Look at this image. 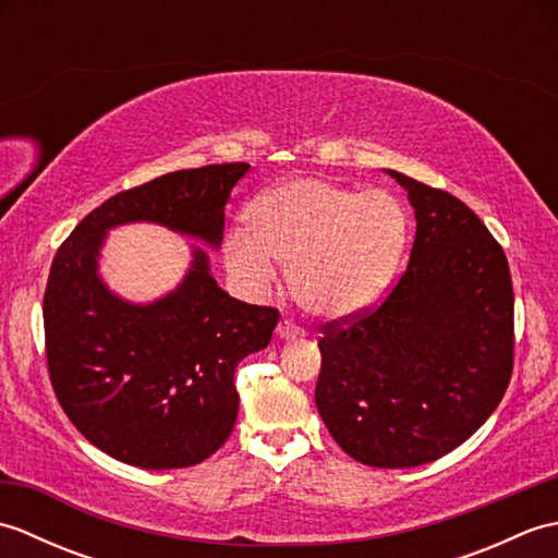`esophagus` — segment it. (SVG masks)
I'll return each mask as SVG.
<instances>
[{"label": "esophagus", "mask_w": 558, "mask_h": 558, "mask_svg": "<svg viewBox=\"0 0 558 558\" xmlns=\"http://www.w3.org/2000/svg\"><path fill=\"white\" fill-rule=\"evenodd\" d=\"M276 333H278L280 340H294V338L304 336V330H302L298 324H294V322H290V318H286V322L278 324Z\"/></svg>", "instance_id": "1"}]
</instances>
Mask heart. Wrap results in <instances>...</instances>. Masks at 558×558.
<instances>
[{"label": "heart", "instance_id": "obj_1", "mask_svg": "<svg viewBox=\"0 0 558 558\" xmlns=\"http://www.w3.org/2000/svg\"><path fill=\"white\" fill-rule=\"evenodd\" d=\"M410 218L388 192L292 180L260 194L230 232L225 260L246 290H266L280 260L294 298L324 318L357 314L384 298L408 246Z\"/></svg>", "mask_w": 558, "mask_h": 558}]
</instances>
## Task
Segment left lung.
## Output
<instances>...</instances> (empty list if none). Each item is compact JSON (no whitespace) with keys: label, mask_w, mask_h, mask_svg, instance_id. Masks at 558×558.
<instances>
[{"label":"left lung","mask_w":558,"mask_h":558,"mask_svg":"<svg viewBox=\"0 0 558 558\" xmlns=\"http://www.w3.org/2000/svg\"><path fill=\"white\" fill-rule=\"evenodd\" d=\"M417 220L386 300L322 326L316 408L372 468L450 453L499 405L513 374V282L501 244L460 198L386 170Z\"/></svg>","instance_id":"obj_1"}]
</instances>
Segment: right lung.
<instances>
[{
    "label": "right lung",
    "instance_id": "obj_1",
    "mask_svg": "<svg viewBox=\"0 0 558 558\" xmlns=\"http://www.w3.org/2000/svg\"><path fill=\"white\" fill-rule=\"evenodd\" d=\"M246 162L162 174L105 201L57 248L43 300L47 369L71 424L126 465H198L228 441L240 410L234 369L264 350L278 310L230 298L194 246L170 294L132 304L98 272L108 230L158 222L208 246L222 242L225 204Z\"/></svg>",
    "mask_w": 558,
    "mask_h": 558
}]
</instances>
